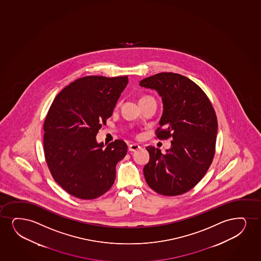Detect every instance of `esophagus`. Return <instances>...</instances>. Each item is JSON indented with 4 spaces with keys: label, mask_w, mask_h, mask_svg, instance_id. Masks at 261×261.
Segmentation results:
<instances>
[{
    "label": "esophagus",
    "mask_w": 261,
    "mask_h": 261,
    "mask_svg": "<svg viewBox=\"0 0 261 261\" xmlns=\"http://www.w3.org/2000/svg\"><path fill=\"white\" fill-rule=\"evenodd\" d=\"M140 148H141L140 145H138V144H132V145H129V151H130V152H136Z\"/></svg>",
    "instance_id": "34e87169"
}]
</instances>
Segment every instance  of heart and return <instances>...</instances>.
<instances>
[{
    "label": "heart",
    "instance_id": "obj_1",
    "mask_svg": "<svg viewBox=\"0 0 261 261\" xmlns=\"http://www.w3.org/2000/svg\"><path fill=\"white\" fill-rule=\"evenodd\" d=\"M145 98H147V97H144V98H142V99H145Z\"/></svg>",
    "mask_w": 261,
    "mask_h": 261
}]
</instances>
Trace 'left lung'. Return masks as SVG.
I'll return each mask as SVG.
<instances>
[{
    "label": "left lung",
    "mask_w": 261,
    "mask_h": 261,
    "mask_svg": "<svg viewBox=\"0 0 261 261\" xmlns=\"http://www.w3.org/2000/svg\"><path fill=\"white\" fill-rule=\"evenodd\" d=\"M139 85L162 97L163 114L156 137L172 140L165 153L146 147L150 160L144 167L145 181L159 194H184L198 185L215 157L218 122L214 107L196 83L177 73H158Z\"/></svg>",
    "instance_id": "8db88e82"
}]
</instances>
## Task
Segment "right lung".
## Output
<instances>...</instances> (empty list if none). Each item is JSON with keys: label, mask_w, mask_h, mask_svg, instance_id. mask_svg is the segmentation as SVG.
Listing matches in <instances>:
<instances>
[{"label": "right lung", "mask_w": 261, "mask_h": 261, "mask_svg": "<svg viewBox=\"0 0 261 261\" xmlns=\"http://www.w3.org/2000/svg\"><path fill=\"white\" fill-rule=\"evenodd\" d=\"M128 76H87L64 87L44 121V153L54 180L81 199L99 198L112 187L116 166L127 153L116 139L103 147L96 136L112 116Z\"/></svg>", "instance_id": "add662e5"}]
</instances>
